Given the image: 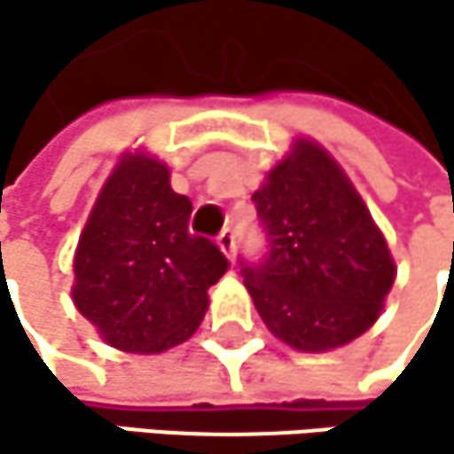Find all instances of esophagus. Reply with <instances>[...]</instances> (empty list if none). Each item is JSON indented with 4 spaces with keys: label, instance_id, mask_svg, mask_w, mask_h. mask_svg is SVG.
Masks as SVG:
<instances>
[{
    "label": "esophagus",
    "instance_id": "esophagus-1",
    "mask_svg": "<svg viewBox=\"0 0 454 454\" xmlns=\"http://www.w3.org/2000/svg\"><path fill=\"white\" fill-rule=\"evenodd\" d=\"M217 247L229 255V258H234V253H237V237H234V231H229L225 229L220 237H217Z\"/></svg>",
    "mask_w": 454,
    "mask_h": 454
}]
</instances>
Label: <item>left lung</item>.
Instances as JSON below:
<instances>
[{"mask_svg":"<svg viewBox=\"0 0 454 454\" xmlns=\"http://www.w3.org/2000/svg\"><path fill=\"white\" fill-rule=\"evenodd\" d=\"M270 255L245 286L270 333L324 354L379 321L397 267L340 163L313 138H294L253 193Z\"/></svg>","mask_w":454,"mask_h":454,"instance_id":"left-lung-1","label":"left lung"}]
</instances>
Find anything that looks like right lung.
I'll list each match as a JSON object with an SVG mask.
<instances>
[{"label":"right lung","instance_id":"1","mask_svg":"<svg viewBox=\"0 0 454 454\" xmlns=\"http://www.w3.org/2000/svg\"><path fill=\"white\" fill-rule=\"evenodd\" d=\"M187 196L144 149L116 160L86 217L73 255V302L98 335L128 354H160L193 338L209 286L225 270L212 242L193 237Z\"/></svg>","mask_w":454,"mask_h":454}]
</instances>
